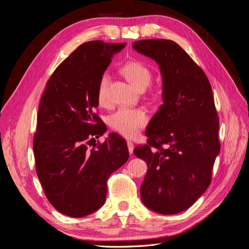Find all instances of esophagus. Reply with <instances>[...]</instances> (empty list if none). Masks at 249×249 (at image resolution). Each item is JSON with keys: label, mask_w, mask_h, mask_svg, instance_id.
Here are the masks:
<instances>
[{"label": "esophagus", "mask_w": 249, "mask_h": 249, "mask_svg": "<svg viewBox=\"0 0 249 249\" xmlns=\"http://www.w3.org/2000/svg\"><path fill=\"white\" fill-rule=\"evenodd\" d=\"M127 144V148H129V153L133 154V150H134V143L132 141H127L126 142Z\"/></svg>", "instance_id": "34e87169"}]
</instances>
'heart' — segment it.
Masks as SVG:
<instances>
[{
	"label": "heart",
	"mask_w": 249,
	"mask_h": 249,
	"mask_svg": "<svg viewBox=\"0 0 249 249\" xmlns=\"http://www.w3.org/2000/svg\"><path fill=\"white\" fill-rule=\"evenodd\" d=\"M124 76L129 80L131 84L138 90H144L152 81V71L146 65L138 61L124 64L122 67ZM109 76L104 73L97 86V101L101 105L107 102V87ZM147 123L146 113L141 109L120 108L109 118V124L118 133L124 137L132 138L136 136L140 129Z\"/></svg>",
	"instance_id": "heart-1"
}]
</instances>
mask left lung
Segmentation results:
<instances>
[{
  "instance_id": "obj_1",
  "label": "left lung",
  "mask_w": 249,
  "mask_h": 249,
  "mask_svg": "<svg viewBox=\"0 0 249 249\" xmlns=\"http://www.w3.org/2000/svg\"><path fill=\"white\" fill-rule=\"evenodd\" d=\"M133 49L155 60L162 77L163 104L148 124L147 144L134 149L148 168L140 187L141 199L154 212L178 214L206 192L220 152L212 87L175 41L138 40Z\"/></svg>"
}]
</instances>
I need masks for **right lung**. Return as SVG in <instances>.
<instances>
[{"label": "right lung", "instance_id": "add662e5", "mask_svg": "<svg viewBox=\"0 0 249 249\" xmlns=\"http://www.w3.org/2000/svg\"><path fill=\"white\" fill-rule=\"evenodd\" d=\"M125 44H81L57 67L41 96L33 140L36 173L52 206L70 217L102 208L109 177L129 159L125 140L114 133L88 148L107 131L95 114L100 79Z\"/></svg>", "mask_w": 249, "mask_h": 249}]
</instances>
